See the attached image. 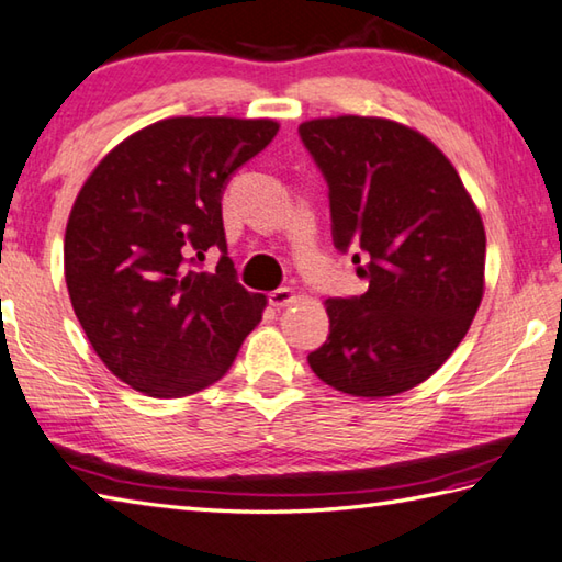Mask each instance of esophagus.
Wrapping results in <instances>:
<instances>
[{
	"label": "esophagus",
	"mask_w": 562,
	"mask_h": 562,
	"mask_svg": "<svg viewBox=\"0 0 562 562\" xmlns=\"http://www.w3.org/2000/svg\"><path fill=\"white\" fill-rule=\"evenodd\" d=\"M295 301H299V293H295L293 289H289V285H283V289H277L269 293V303L273 305V308H289V305H293Z\"/></svg>",
	"instance_id": "34e87169"
}]
</instances>
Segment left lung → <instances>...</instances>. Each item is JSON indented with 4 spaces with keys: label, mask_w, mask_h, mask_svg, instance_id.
<instances>
[{
    "label": "left lung",
    "mask_w": 562,
    "mask_h": 562,
    "mask_svg": "<svg viewBox=\"0 0 562 562\" xmlns=\"http://www.w3.org/2000/svg\"><path fill=\"white\" fill-rule=\"evenodd\" d=\"M330 186L337 249L357 245L359 299H327L330 335L308 355L325 384L396 396L446 364L484 295V222L450 158L386 116H317L299 126Z\"/></svg>",
    "instance_id": "left-lung-1"
}]
</instances>
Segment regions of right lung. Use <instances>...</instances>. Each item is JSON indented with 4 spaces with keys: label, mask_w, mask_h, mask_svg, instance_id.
Here are the masks:
<instances>
[{
    "label": "right lung",
    "mask_w": 562,
    "mask_h": 562,
    "mask_svg": "<svg viewBox=\"0 0 562 562\" xmlns=\"http://www.w3.org/2000/svg\"><path fill=\"white\" fill-rule=\"evenodd\" d=\"M277 120L168 116L134 132L92 168L72 203L63 267L94 352L124 384L181 398L229 372L267 295L235 281L222 188L267 149ZM223 251L210 274L192 269Z\"/></svg>",
    "instance_id": "1"
}]
</instances>
